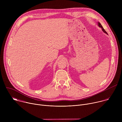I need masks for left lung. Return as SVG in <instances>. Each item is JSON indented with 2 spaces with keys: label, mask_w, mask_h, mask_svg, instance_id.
<instances>
[{
  "label": "left lung",
  "mask_w": 122,
  "mask_h": 122,
  "mask_svg": "<svg viewBox=\"0 0 122 122\" xmlns=\"http://www.w3.org/2000/svg\"><path fill=\"white\" fill-rule=\"evenodd\" d=\"M97 24H98V26H99V27H100V28H102V31H103L104 33H106V34H107V32H106V31H105V30H104V29L103 28V27H102V26L100 24V23L99 22H98V23H97Z\"/></svg>",
  "instance_id": "obj_1"
}]
</instances>
